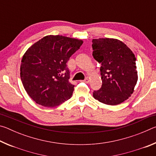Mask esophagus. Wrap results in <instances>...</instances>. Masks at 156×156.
<instances>
[{
	"label": "esophagus",
	"mask_w": 156,
	"mask_h": 156,
	"mask_svg": "<svg viewBox=\"0 0 156 156\" xmlns=\"http://www.w3.org/2000/svg\"><path fill=\"white\" fill-rule=\"evenodd\" d=\"M83 82V83H89V79L88 78H85L84 79V80H82Z\"/></svg>",
	"instance_id": "1"
}]
</instances>
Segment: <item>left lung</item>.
Wrapping results in <instances>:
<instances>
[{
    "mask_svg": "<svg viewBox=\"0 0 156 156\" xmlns=\"http://www.w3.org/2000/svg\"><path fill=\"white\" fill-rule=\"evenodd\" d=\"M93 56L101 64L102 87L93 96L102 103L116 105L131 97L138 81L136 58L131 50L118 39L92 40Z\"/></svg>",
    "mask_w": 156,
    "mask_h": 156,
    "instance_id": "left-lung-1",
    "label": "left lung"
}]
</instances>
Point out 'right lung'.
<instances>
[{
    "label": "right lung",
    "instance_id": "obj_1",
    "mask_svg": "<svg viewBox=\"0 0 156 156\" xmlns=\"http://www.w3.org/2000/svg\"><path fill=\"white\" fill-rule=\"evenodd\" d=\"M83 41L60 35L46 36L23 55L20 78L34 101L47 107L62 104L72 96L67 62Z\"/></svg>",
    "mask_w": 156,
    "mask_h": 156
}]
</instances>
